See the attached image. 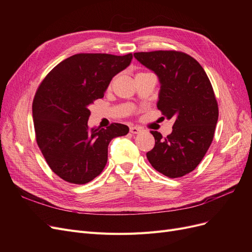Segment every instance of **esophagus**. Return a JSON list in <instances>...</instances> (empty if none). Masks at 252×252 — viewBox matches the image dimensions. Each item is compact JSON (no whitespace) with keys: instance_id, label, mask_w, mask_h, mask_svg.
Returning <instances> with one entry per match:
<instances>
[{"instance_id":"obj_1","label":"esophagus","mask_w":252,"mask_h":252,"mask_svg":"<svg viewBox=\"0 0 252 252\" xmlns=\"http://www.w3.org/2000/svg\"><path fill=\"white\" fill-rule=\"evenodd\" d=\"M129 131L131 134H139L142 131V128L141 127H138V126H130L129 127Z\"/></svg>"}]
</instances>
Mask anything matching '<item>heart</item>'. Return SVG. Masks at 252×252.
<instances>
[{
  "instance_id": "b5f03b06",
  "label": "heart",
  "mask_w": 252,
  "mask_h": 252,
  "mask_svg": "<svg viewBox=\"0 0 252 252\" xmlns=\"http://www.w3.org/2000/svg\"><path fill=\"white\" fill-rule=\"evenodd\" d=\"M141 73H143V72H141ZM141 73H139V74H141ZM112 84V83H111ZM111 84H110V86H111Z\"/></svg>"
}]
</instances>
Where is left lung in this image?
Here are the masks:
<instances>
[{"label": "left lung", "mask_w": 252, "mask_h": 252, "mask_svg": "<svg viewBox=\"0 0 252 252\" xmlns=\"http://www.w3.org/2000/svg\"><path fill=\"white\" fill-rule=\"evenodd\" d=\"M134 56L159 78L157 108L175 119L165 138L151 130L155 145L146 154L148 160L168 178L183 177L200 163L214 139L219 107L213 86L202 66L186 53L153 51Z\"/></svg>", "instance_id": "left-lung-1"}]
</instances>
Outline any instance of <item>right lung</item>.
I'll return each instance as SVG.
<instances>
[{"instance_id":"add662e5","label":"right lung","mask_w":252,"mask_h":252,"mask_svg":"<svg viewBox=\"0 0 252 252\" xmlns=\"http://www.w3.org/2000/svg\"><path fill=\"white\" fill-rule=\"evenodd\" d=\"M133 59L81 53L63 60L39 85L32 102L35 139L45 159L62 180L83 185L104 169L108 145L126 136L128 126L111 124L107 128L88 126L89 106L104 97L111 79Z\"/></svg>"}]
</instances>
